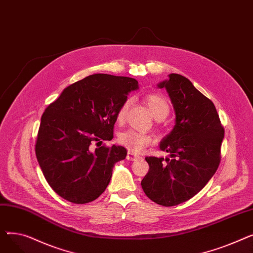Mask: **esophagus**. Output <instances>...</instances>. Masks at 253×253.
I'll list each match as a JSON object with an SVG mask.
<instances>
[{
	"mask_svg": "<svg viewBox=\"0 0 253 253\" xmlns=\"http://www.w3.org/2000/svg\"><path fill=\"white\" fill-rule=\"evenodd\" d=\"M127 160H130V161H134V160H136V159H138V158H140V156H137V155H135V154H133L132 152H128V154H127Z\"/></svg>",
	"mask_w": 253,
	"mask_h": 253,
	"instance_id": "obj_1",
	"label": "esophagus"
}]
</instances>
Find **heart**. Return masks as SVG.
I'll list each match as a JSON object with an SVG mask.
<instances>
[{
  "label": "heart",
  "instance_id": "heart-1",
  "mask_svg": "<svg viewBox=\"0 0 253 253\" xmlns=\"http://www.w3.org/2000/svg\"><path fill=\"white\" fill-rule=\"evenodd\" d=\"M131 101L132 99L130 97L126 98L119 108L117 113V120L119 122H122L125 119ZM145 102L149 105L151 113L157 120H163L168 116L170 106L167 99L162 95L149 94L145 97ZM118 141L130 151L138 153L152 143V136L144 133V132L129 129L119 134Z\"/></svg>",
  "mask_w": 253,
  "mask_h": 253
}]
</instances>
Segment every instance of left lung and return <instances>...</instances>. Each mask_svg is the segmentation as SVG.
Returning <instances> with one entry per match:
<instances>
[{"label":"left lung","mask_w":253,"mask_h":253,"mask_svg":"<svg viewBox=\"0 0 253 253\" xmlns=\"http://www.w3.org/2000/svg\"><path fill=\"white\" fill-rule=\"evenodd\" d=\"M175 112V125L160 142L170 158L145 157L149 172L141 187L152 201L166 207L190 200L213 176L220 162L224 129L215 106L178 74L158 84Z\"/></svg>","instance_id":"8db88e82"}]
</instances>
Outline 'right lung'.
I'll list each match as a JSON object with an SVG mask.
<instances>
[{
    "instance_id": "1",
    "label": "right lung",
    "mask_w": 253,
    "mask_h": 253,
    "mask_svg": "<svg viewBox=\"0 0 253 253\" xmlns=\"http://www.w3.org/2000/svg\"><path fill=\"white\" fill-rule=\"evenodd\" d=\"M138 82L128 77L94 74L66 87L45 110L36 142V156L50 187L75 204L94 201L110 183L113 168L124 160L112 140L117 113ZM100 144L95 150L91 145Z\"/></svg>"
}]
</instances>
